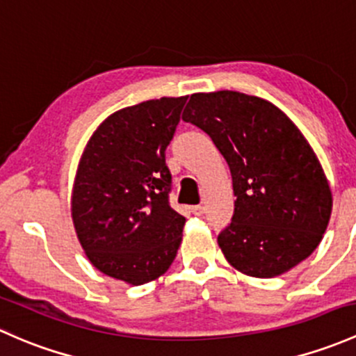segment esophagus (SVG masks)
<instances>
[{
  "label": "esophagus",
  "mask_w": 356,
  "mask_h": 356,
  "mask_svg": "<svg viewBox=\"0 0 356 356\" xmlns=\"http://www.w3.org/2000/svg\"><path fill=\"white\" fill-rule=\"evenodd\" d=\"M192 212H193V216H204V212H205V207L204 205H193L192 207Z\"/></svg>",
  "instance_id": "esophagus-1"
}]
</instances>
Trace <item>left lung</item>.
<instances>
[{
	"label": "left lung",
	"instance_id": "obj_1",
	"mask_svg": "<svg viewBox=\"0 0 356 356\" xmlns=\"http://www.w3.org/2000/svg\"><path fill=\"white\" fill-rule=\"evenodd\" d=\"M183 122L204 130L228 163L234 214L218 236L226 260L252 277H276L318 247L332 192L314 149L273 102L218 90L192 94Z\"/></svg>",
	"mask_w": 356,
	"mask_h": 356
}]
</instances>
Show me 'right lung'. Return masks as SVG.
<instances>
[{
	"instance_id": "obj_1",
	"label": "right lung",
	"mask_w": 356,
	"mask_h": 356,
	"mask_svg": "<svg viewBox=\"0 0 356 356\" xmlns=\"http://www.w3.org/2000/svg\"><path fill=\"white\" fill-rule=\"evenodd\" d=\"M186 99H151L109 115L73 179L70 211L87 259L131 286L163 276L181 243L185 218L168 202L164 154Z\"/></svg>"
}]
</instances>
